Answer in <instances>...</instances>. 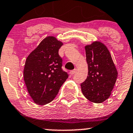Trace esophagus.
I'll return each instance as SVG.
<instances>
[{"label": "esophagus", "mask_w": 133, "mask_h": 133, "mask_svg": "<svg viewBox=\"0 0 133 133\" xmlns=\"http://www.w3.org/2000/svg\"><path fill=\"white\" fill-rule=\"evenodd\" d=\"M76 71H77V69H76V68H75L74 70H71V71H70V73L71 75H74L75 73L76 72Z\"/></svg>", "instance_id": "34e87169"}]
</instances>
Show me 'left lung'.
<instances>
[{"instance_id": "8db88e82", "label": "left lung", "mask_w": 133, "mask_h": 133, "mask_svg": "<svg viewBox=\"0 0 133 133\" xmlns=\"http://www.w3.org/2000/svg\"><path fill=\"white\" fill-rule=\"evenodd\" d=\"M87 78L81 84L83 94L90 101L101 103L110 97L116 83L117 71L107 46L95 42L85 46Z\"/></svg>"}]
</instances>
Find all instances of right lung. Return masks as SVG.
Returning a JSON list of instances; mask_svg holds the SVG:
<instances>
[{
    "mask_svg": "<svg viewBox=\"0 0 133 133\" xmlns=\"http://www.w3.org/2000/svg\"><path fill=\"white\" fill-rule=\"evenodd\" d=\"M62 45L55 37H47L26 59L24 81L30 96L39 105L54 100L68 77L62 70V58L58 54Z\"/></svg>",
    "mask_w": 133,
    "mask_h": 133,
    "instance_id": "1",
    "label": "right lung"
}]
</instances>
